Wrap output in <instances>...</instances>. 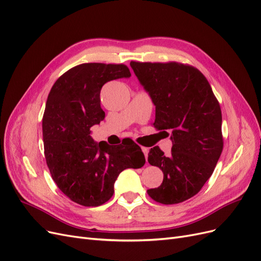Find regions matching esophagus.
Listing matches in <instances>:
<instances>
[{
    "label": "esophagus",
    "instance_id": "1",
    "mask_svg": "<svg viewBox=\"0 0 261 261\" xmlns=\"http://www.w3.org/2000/svg\"><path fill=\"white\" fill-rule=\"evenodd\" d=\"M141 150H143V152H144L145 158H146V160H147V158H148V152H149V149H148V148H146V147H141Z\"/></svg>",
    "mask_w": 261,
    "mask_h": 261
}]
</instances>
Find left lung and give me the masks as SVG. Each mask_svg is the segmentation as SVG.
I'll list each match as a JSON object with an SVG mask.
<instances>
[{
  "instance_id": "8db88e82",
  "label": "left lung",
  "mask_w": 261,
  "mask_h": 261,
  "mask_svg": "<svg viewBox=\"0 0 261 261\" xmlns=\"http://www.w3.org/2000/svg\"><path fill=\"white\" fill-rule=\"evenodd\" d=\"M130 66L155 106L153 126L172 133L169 156L158 146L148 153V162L162 170L163 181L147 193L163 204L183 202L199 193L222 152L219 101L207 78L194 66L135 61Z\"/></svg>"
}]
</instances>
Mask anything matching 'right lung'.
Segmentation results:
<instances>
[{"mask_svg":"<svg viewBox=\"0 0 261 261\" xmlns=\"http://www.w3.org/2000/svg\"><path fill=\"white\" fill-rule=\"evenodd\" d=\"M129 76L124 64L84 63L59 77L46 100L42 118L45 161L60 191L82 206L107 202L120 173L146 162L135 143L113 147L97 144L90 136L91 126L106 116L100 106L102 86Z\"/></svg>","mask_w":261,"mask_h":261,"instance_id":"1","label":"right lung"}]
</instances>
